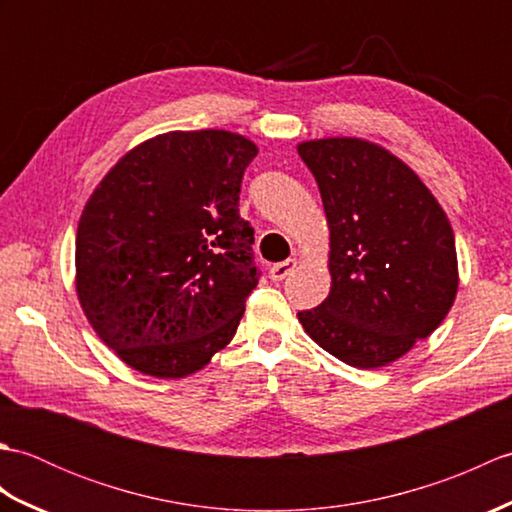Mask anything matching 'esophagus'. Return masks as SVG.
I'll list each match as a JSON object with an SVG mask.
<instances>
[{"label":"esophagus","mask_w":512,"mask_h":512,"mask_svg":"<svg viewBox=\"0 0 512 512\" xmlns=\"http://www.w3.org/2000/svg\"><path fill=\"white\" fill-rule=\"evenodd\" d=\"M295 266H297L295 259H286V262H279L275 266H270L268 275L273 281H284L292 273V270H295Z\"/></svg>","instance_id":"1"}]
</instances>
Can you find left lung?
I'll return each mask as SVG.
<instances>
[{"label": "left lung", "instance_id": "8db88e82", "mask_svg": "<svg viewBox=\"0 0 512 512\" xmlns=\"http://www.w3.org/2000/svg\"><path fill=\"white\" fill-rule=\"evenodd\" d=\"M330 224V295L301 310L310 339L374 369L407 354L447 317L458 292L453 228L405 162L358 138L299 145Z\"/></svg>", "mask_w": 512, "mask_h": 512}]
</instances>
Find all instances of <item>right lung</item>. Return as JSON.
<instances>
[{"label":"right lung","instance_id":"1","mask_svg":"<svg viewBox=\"0 0 512 512\" xmlns=\"http://www.w3.org/2000/svg\"><path fill=\"white\" fill-rule=\"evenodd\" d=\"M257 147L222 129L129 151L76 231V292L101 341L156 378L198 372L233 339L259 284L239 191Z\"/></svg>","mask_w":512,"mask_h":512}]
</instances>
